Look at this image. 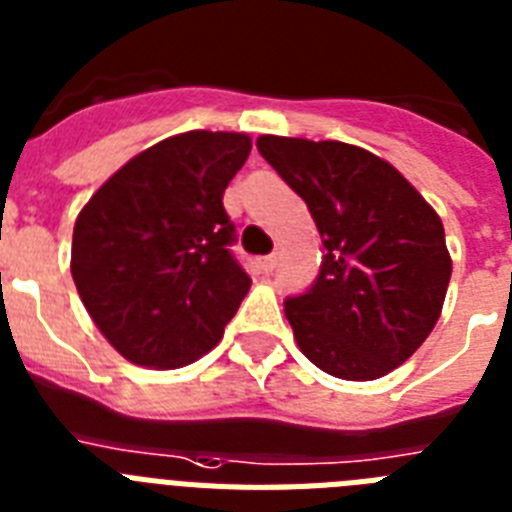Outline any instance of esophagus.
I'll return each instance as SVG.
<instances>
[{"mask_svg": "<svg viewBox=\"0 0 512 512\" xmlns=\"http://www.w3.org/2000/svg\"><path fill=\"white\" fill-rule=\"evenodd\" d=\"M277 266V256H264V259H259V269L264 274H269Z\"/></svg>", "mask_w": 512, "mask_h": 512, "instance_id": "esophagus-1", "label": "esophagus"}]
</instances>
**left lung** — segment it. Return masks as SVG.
Wrapping results in <instances>:
<instances>
[{"mask_svg":"<svg viewBox=\"0 0 512 512\" xmlns=\"http://www.w3.org/2000/svg\"><path fill=\"white\" fill-rule=\"evenodd\" d=\"M256 146L306 201L327 248L314 287L285 303L298 348L337 379L390 374L442 314L453 274L442 219L361 146L285 135H261Z\"/></svg>","mask_w":512,"mask_h":512,"instance_id":"left-lung-1","label":"left lung"}]
</instances>
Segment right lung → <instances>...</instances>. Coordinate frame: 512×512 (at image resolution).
Segmentation results:
<instances>
[{"instance_id":"obj_1","label":"right lung","mask_w":512,"mask_h":512,"mask_svg":"<svg viewBox=\"0 0 512 512\" xmlns=\"http://www.w3.org/2000/svg\"><path fill=\"white\" fill-rule=\"evenodd\" d=\"M251 135L188 130L135 154L80 209L70 272L122 358L180 369L225 335L251 277L232 259L222 196Z\"/></svg>"}]
</instances>
